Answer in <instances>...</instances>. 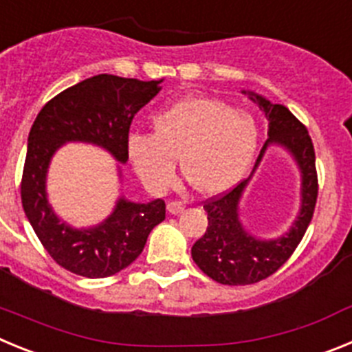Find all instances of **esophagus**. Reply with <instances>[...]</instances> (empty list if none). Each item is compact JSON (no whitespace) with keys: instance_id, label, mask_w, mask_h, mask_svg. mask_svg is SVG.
Here are the masks:
<instances>
[{"instance_id":"obj_1","label":"esophagus","mask_w":352,"mask_h":352,"mask_svg":"<svg viewBox=\"0 0 352 352\" xmlns=\"http://www.w3.org/2000/svg\"><path fill=\"white\" fill-rule=\"evenodd\" d=\"M183 210H185V203H182V201H173V203L167 204V211L170 214H179L183 213Z\"/></svg>"}]
</instances>
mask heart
I'll use <instances>...</instances> for the list:
<instances>
[{
  "mask_svg": "<svg viewBox=\"0 0 352 352\" xmlns=\"http://www.w3.org/2000/svg\"><path fill=\"white\" fill-rule=\"evenodd\" d=\"M155 133H132L129 155L151 192L176 179V158L185 179L203 195L229 190L243 178L257 149L252 116L222 100L188 96L153 118Z\"/></svg>",
  "mask_w": 352,
  "mask_h": 352,
  "instance_id": "obj_1",
  "label": "heart"
}]
</instances>
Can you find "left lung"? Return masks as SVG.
Returning <instances> with one entry per match:
<instances>
[{
  "label": "left lung",
  "mask_w": 352,
  "mask_h": 352,
  "mask_svg": "<svg viewBox=\"0 0 352 352\" xmlns=\"http://www.w3.org/2000/svg\"><path fill=\"white\" fill-rule=\"evenodd\" d=\"M248 96L259 104L268 118V141L261 149L254 170L263 160L268 146L278 144L287 149L301 173V208L289 232L275 239H259L245 231L238 213L239 199L250 178L239 182L226 194L204 201L208 227L206 232L192 247V259L203 273L223 285L256 284L280 268L307 232L319 190L316 151L307 126L285 105L272 104L252 91H248Z\"/></svg>",
  "instance_id": "8db88e82"
}]
</instances>
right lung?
I'll use <instances>...</instances> for the list:
<instances>
[{
	"mask_svg": "<svg viewBox=\"0 0 352 352\" xmlns=\"http://www.w3.org/2000/svg\"><path fill=\"white\" fill-rule=\"evenodd\" d=\"M160 82L100 74L56 95L36 116L28 138L21 199L40 243L61 268L88 278L116 275L141 256L151 229L166 219L162 199L142 204L120 197L104 222L74 229L56 217L45 192L51 158L65 142H91L125 164L133 116L160 91Z\"/></svg>",
	"mask_w": 352,
	"mask_h": 352,
	"instance_id": "1",
	"label": "right lung"
}]
</instances>
